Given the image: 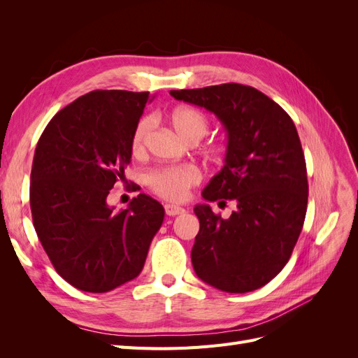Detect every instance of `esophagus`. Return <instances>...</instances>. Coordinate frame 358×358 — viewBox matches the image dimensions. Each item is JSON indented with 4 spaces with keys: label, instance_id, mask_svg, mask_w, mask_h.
<instances>
[{
    "label": "esophagus",
    "instance_id": "1",
    "mask_svg": "<svg viewBox=\"0 0 358 358\" xmlns=\"http://www.w3.org/2000/svg\"><path fill=\"white\" fill-rule=\"evenodd\" d=\"M164 210L169 216H176L179 213H183L185 212V209L183 208H179V206H175V204H164Z\"/></svg>",
    "mask_w": 358,
    "mask_h": 358
}]
</instances>
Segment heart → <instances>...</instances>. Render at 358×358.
Returning <instances> with one entry per match:
<instances>
[{
    "label": "heart",
    "instance_id": "obj_1",
    "mask_svg": "<svg viewBox=\"0 0 358 358\" xmlns=\"http://www.w3.org/2000/svg\"><path fill=\"white\" fill-rule=\"evenodd\" d=\"M170 122L176 129V133L188 143H197L209 129L208 115L194 106L176 107L170 113ZM154 125L155 121L152 116H145L137 122L131 137V149L134 155H142L146 150L150 134L154 131ZM222 152V146H213L209 150V155L213 159H220ZM200 180V171L192 166L159 167L150 170L146 175L148 187L157 196L171 201L187 199L189 189L196 187Z\"/></svg>",
    "mask_w": 358,
    "mask_h": 358
}]
</instances>
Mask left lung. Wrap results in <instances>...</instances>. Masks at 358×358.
<instances>
[{"label":"left lung","instance_id":"obj_1","mask_svg":"<svg viewBox=\"0 0 358 358\" xmlns=\"http://www.w3.org/2000/svg\"><path fill=\"white\" fill-rule=\"evenodd\" d=\"M170 94L215 113L229 134L225 164L203 199L236 200L237 210L222 220L209 204L194 208L200 231L192 267L225 292L262 288L288 263L306 216L308 173L296 125L252 86L222 83Z\"/></svg>","mask_w":358,"mask_h":358}]
</instances>
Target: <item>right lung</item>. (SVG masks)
<instances>
[{"label":"right lung","instance_id":"obj_1","mask_svg":"<svg viewBox=\"0 0 358 358\" xmlns=\"http://www.w3.org/2000/svg\"><path fill=\"white\" fill-rule=\"evenodd\" d=\"M149 92L92 91L50 119L31 169L32 224L69 284L107 292L138 276L164 208L138 194L115 213L106 199L125 179L133 131Z\"/></svg>","mask_w":358,"mask_h":358}]
</instances>
